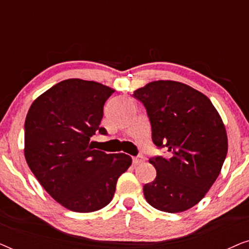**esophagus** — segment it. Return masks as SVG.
Listing matches in <instances>:
<instances>
[{
	"label": "esophagus",
	"mask_w": 249,
	"mask_h": 249,
	"mask_svg": "<svg viewBox=\"0 0 249 249\" xmlns=\"http://www.w3.org/2000/svg\"><path fill=\"white\" fill-rule=\"evenodd\" d=\"M144 161V158H142V155H137V156H135V158H132V162H134V164L135 165H138V164H141V163Z\"/></svg>",
	"instance_id": "34e87169"
}]
</instances>
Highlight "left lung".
<instances>
[{"label": "left lung", "instance_id": "8db88e82", "mask_svg": "<svg viewBox=\"0 0 249 249\" xmlns=\"http://www.w3.org/2000/svg\"><path fill=\"white\" fill-rule=\"evenodd\" d=\"M132 96L146 108L154 145L168 152L149 159L156 178L144 186L145 198L163 212H183L220 175L228 152L223 122L205 95L178 81H153Z\"/></svg>", "mask_w": 249, "mask_h": 249}]
</instances>
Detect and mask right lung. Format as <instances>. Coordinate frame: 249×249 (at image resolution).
I'll return each instance as SVG.
<instances>
[{
    "label": "right lung",
    "mask_w": 249,
    "mask_h": 249,
    "mask_svg": "<svg viewBox=\"0 0 249 249\" xmlns=\"http://www.w3.org/2000/svg\"><path fill=\"white\" fill-rule=\"evenodd\" d=\"M113 89L81 79L54 85L34 101L25 121V156L43 188L66 209L98 211L113 198L117 181L131 165L127 154L94 149L105 102Z\"/></svg>",
    "instance_id": "right-lung-1"
}]
</instances>
